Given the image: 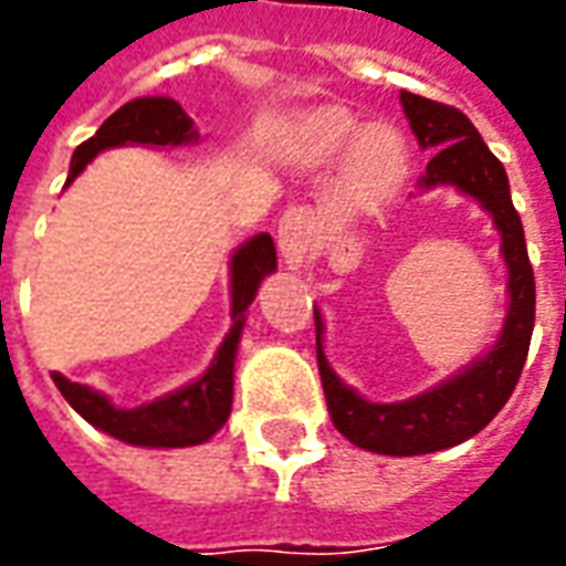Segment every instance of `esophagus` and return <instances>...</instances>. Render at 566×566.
<instances>
[{
    "label": "esophagus",
    "instance_id": "34e87169",
    "mask_svg": "<svg viewBox=\"0 0 566 566\" xmlns=\"http://www.w3.org/2000/svg\"><path fill=\"white\" fill-rule=\"evenodd\" d=\"M279 251L287 266H300L312 254V248L318 242V221L315 214L303 206L287 209L279 221Z\"/></svg>",
    "mask_w": 566,
    "mask_h": 566
}]
</instances>
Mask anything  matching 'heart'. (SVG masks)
Segmentation results:
<instances>
[{"mask_svg": "<svg viewBox=\"0 0 566 566\" xmlns=\"http://www.w3.org/2000/svg\"><path fill=\"white\" fill-rule=\"evenodd\" d=\"M357 132H360V117L352 115L348 108L331 105L303 117L300 142L308 157L318 163L333 160L339 150L355 142L345 166V193L352 202H373L391 193L403 178L409 150L403 133L388 124H373L360 137L356 136Z\"/></svg>", "mask_w": 566, "mask_h": 566, "instance_id": "b5f03b06", "label": "heart"}]
</instances>
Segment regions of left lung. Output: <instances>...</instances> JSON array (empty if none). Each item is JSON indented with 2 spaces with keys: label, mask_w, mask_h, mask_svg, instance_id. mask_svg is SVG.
I'll list each match as a JSON object with an SVG mask.
<instances>
[{
  "label": "left lung",
  "mask_w": 566,
  "mask_h": 566,
  "mask_svg": "<svg viewBox=\"0 0 566 566\" xmlns=\"http://www.w3.org/2000/svg\"><path fill=\"white\" fill-rule=\"evenodd\" d=\"M400 103L418 145L430 150V163L418 178V190L451 185L473 197L494 218L500 254L510 270V308L491 352L475 357L470 367H463L458 376H451L437 388L400 403H369L333 373L324 355V321L315 308L321 385L336 430L348 442H355L357 449L391 458H412L451 449L463 439L475 437L510 400L531 348L536 287L524 245L522 218L512 206L506 169L488 150L470 117L451 105L433 103L409 91L400 93Z\"/></svg>",
  "instance_id": "8db88e82"
}]
</instances>
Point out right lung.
Segmentation results:
<instances>
[{
  "instance_id": "1",
  "label": "right lung",
  "mask_w": 566,
  "mask_h": 566,
  "mask_svg": "<svg viewBox=\"0 0 566 566\" xmlns=\"http://www.w3.org/2000/svg\"><path fill=\"white\" fill-rule=\"evenodd\" d=\"M197 139L199 133L193 129V120L185 115V108L175 99L142 96V99L120 105L115 115L96 129L93 139L78 145V150L72 154L66 187L105 148H117V145H150V148L172 145V148H178V145H190ZM270 272H275V245H272L270 233L251 235L245 245L235 248V254L230 258V296H233L230 318H233V327L223 336L221 348H218L209 369L185 388L157 397L154 403L120 409L105 394L93 391L78 381H69L63 373H54V385L84 421H91L93 427H99L120 442L148 446V449H185V446L206 442L230 418L235 348L242 339L248 306L258 296L260 282Z\"/></svg>"
}]
</instances>
